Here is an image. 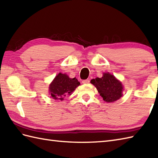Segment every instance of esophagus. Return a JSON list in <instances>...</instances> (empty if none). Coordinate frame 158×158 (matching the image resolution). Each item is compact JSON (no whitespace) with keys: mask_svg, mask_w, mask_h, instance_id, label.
Listing matches in <instances>:
<instances>
[{"mask_svg":"<svg viewBox=\"0 0 158 158\" xmlns=\"http://www.w3.org/2000/svg\"><path fill=\"white\" fill-rule=\"evenodd\" d=\"M82 83L83 84H87V83H89V79H85V80H83L82 81Z\"/></svg>","mask_w":158,"mask_h":158,"instance_id":"esophagus-1","label":"esophagus"}]
</instances>
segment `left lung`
I'll return each instance as SVG.
<instances>
[{
  "instance_id": "1",
  "label": "left lung",
  "mask_w": 158,
  "mask_h": 158,
  "mask_svg": "<svg viewBox=\"0 0 158 158\" xmlns=\"http://www.w3.org/2000/svg\"><path fill=\"white\" fill-rule=\"evenodd\" d=\"M90 83L94 85L100 95L106 102H113L122 96L123 87L122 82L109 73H103L101 78L96 77Z\"/></svg>"
}]
</instances>
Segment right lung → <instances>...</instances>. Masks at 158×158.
<instances>
[{"mask_svg": "<svg viewBox=\"0 0 158 158\" xmlns=\"http://www.w3.org/2000/svg\"><path fill=\"white\" fill-rule=\"evenodd\" d=\"M79 85V81L75 77L71 79L66 74L60 73L50 83L49 92L52 98L63 100L66 96L71 94Z\"/></svg>", "mask_w": 158, "mask_h": 158, "instance_id": "right-lung-1", "label": "right lung"}]
</instances>
